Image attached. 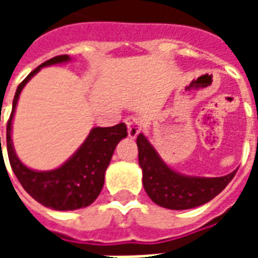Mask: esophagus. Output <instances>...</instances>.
<instances>
[{"instance_id": "1", "label": "esophagus", "mask_w": 258, "mask_h": 258, "mask_svg": "<svg viewBox=\"0 0 258 258\" xmlns=\"http://www.w3.org/2000/svg\"><path fill=\"white\" fill-rule=\"evenodd\" d=\"M125 124H127V133H128V137L131 140L137 138V135L140 134L141 128H142V123L138 117H134V116H130L125 120Z\"/></svg>"}]
</instances>
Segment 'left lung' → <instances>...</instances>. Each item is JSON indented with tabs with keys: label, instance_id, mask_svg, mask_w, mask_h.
<instances>
[{
	"label": "left lung",
	"instance_id": "8db88e82",
	"mask_svg": "<svg viewBox=\"0 0 258 258\" xmlns=\"http://www.w3.org/2000/svg\"><path fill=\"white\" fill-rule=\"evenodd\" d=\"M137 146L146 194L152 202L170 210H186L210 202L224 190L238 171L211 178L185 175L168 167L144 134L137 137Z\"/></svg>",
	"mask_w": 258,
	"mask_h": 258
}]
</instances>
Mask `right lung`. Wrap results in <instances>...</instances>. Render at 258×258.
I'll use <instances>...</instances> for the list:
<instances>
[{
	"mask_svg": "<svg viewBox=\"0 0 258 258\" xmlns=\"http://www.w3.org/2000/svg\"><path fill=\"white\" fill-rule=\"evenodd\" d=\"M69 55H59L40 64L26 77L18 87L12 103V113L7 125V149L11 167L16 178L27 194L45 207L59 211L77 210L90 206L99 196L105 171L110 163L113 152L120 141L127 137L125 124L120 123L113 127H94L83 145L74 152L72 157L58 168L38 171L25 166L16 155L12 142V120H14L19 95L25 85L42 68L70 62ZM1 148V138H0Z\"/></svg>",
	"mask_w": 258,
	"mask_h": 258,
	"instance_id": "1",
	"label": "right lung"
}]
</instances>
